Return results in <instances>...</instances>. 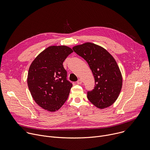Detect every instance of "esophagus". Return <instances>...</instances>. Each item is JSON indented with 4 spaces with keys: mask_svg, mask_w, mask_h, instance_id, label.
<instances>
[{
    "mask_svg": "<svg viewBox=\"0 0 150 150\" xmlns=\"http://www.w3.org/2000/svg\"><path fill=\"white\" fill-rule=\"evenodd\" d=\"M82 82V80H81V79H78V80L76 81V83H77V84H81Z\"/></svg>",
    "mask_w": 150,
    "mask_h": 150,
    "instance_id": "1",
    "label": "esophagus"
}]
</instances>
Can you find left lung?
I'll use <instances>...</instances> for the list:
<instances>
[{
    "label": "left lung",
    "mask_w": 150,
    "mask_h": 150,
    "mask_svg": "<svg viewBox=\"0 0 150 150\" xmlns=\"http://www.w3.org/2000/svg\"><path fill=\"white\" fill-rule=\"evenodd\" d=\"M72 49L85 60L95 79V86L87 91L90 101L99 109L108 108L117 100L122 86V77L113 56L104 48L91 42Z\"/></svg>",
    "instance_id": "obj_1"
}]
</instances>
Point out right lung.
<instances>
[{
    "label": "right lung",
    "mask_w": 150,
    "mask_h": 150,
    "mask_svg": "<svg viewBox=\"0 0 150 150\" xmlns=\"http://www.w3.org/2000/svg\"><path fill=\"white\" fill-rule=\"evenodd\" d=\"M72 52V49L65 46H50L30 65L28 88L35 103L42 109L55 112L67 100L72 83L67 80L63 63Z\"/></svg>",
    "instance_id": "obj_1"
}]
</instances>
